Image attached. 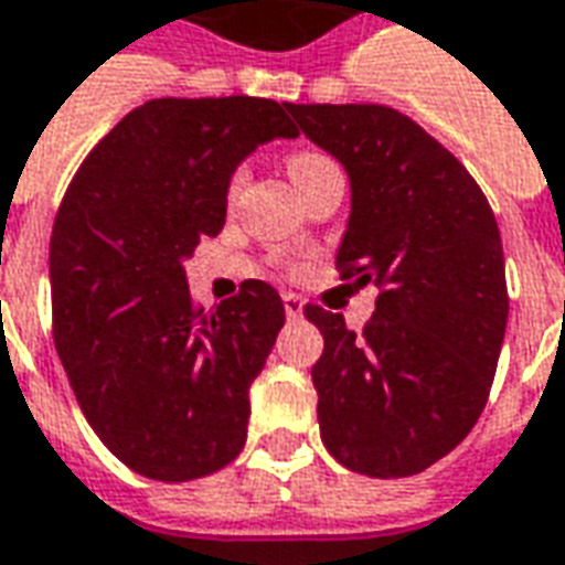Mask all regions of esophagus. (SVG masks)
I'll list each match as a JSON object with an SVG mask.
<instances>
[{
  "label": "esophagus",
  "mask_w": 565,
  "mask_h": 565,
  "mask_svg": "<svg viewBox=\"0 0 565 565\" xmlns=\"http://www.w3.org/2000/svg\"><path fill=\"white\" fill-rule=\"evenodd\" d=\"M284 311H287V318H302V299L296 294H284Z\"/></svg>",
  "instance_id": "obj_1"
}]
</instances>
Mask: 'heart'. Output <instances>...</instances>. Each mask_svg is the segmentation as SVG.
Listing matches in <instances>:
<instances>
[{
	"label": "heart",
	"mask_w": 565,
	"mask_h": 565,
	"mask_svg": "<svg viewBox=\"0 0 565 565\" xmlns=\"http://www.w3.org/2000/svg\"><path fill=\"white\" fill-rule=\"evenodd\" d=\"M327 164H333V161L327 159V156H321V152H315V149H299V152H294V156H290V161H287V168H290V177L296 180V186H302L311 173H318L321 168H327ZM244 183H247V168H244V164H235V168L228 171L226 199L228 201L238 199V195H242Z\"/></svg>",
	"instance_id": "b5f03b06"
}]
</instances>
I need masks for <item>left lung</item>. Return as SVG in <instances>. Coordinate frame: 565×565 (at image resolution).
<instances>
[{
    "mask_svg": "<svg viewBox=\"0 0 565 565\" xmlns=\"http://www.w3.org/2000/svg\"><path fill=\"white\" fill-rule=\"evenodd\" d=\"M290 116L351 177L339 278L379 287L361 333L306 306L323 337L311 366L323 447L358 475H419L487 406L508 323L499 223L468 168L392 106L290 104Z\"/></svg>",
    "mask_w": 565,
    "mask_h": 565,
    "instance_id": "1",
    "label": "left lung"
}]
</instances>
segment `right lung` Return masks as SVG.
<instances>
[{
    "label": "right lung",
    "instance_id": "obj_1",
    "mask_svg": "<svg viewBox=\"0 0 565 565\" xmlns=\"http://www.w3.org/2000/svg\"><path fill=\"white\" fill-rule=\"evenodd\" d=\"M266 97H161L78 164L51 232L54 349L78 406L131 471L183 483L242 452L250 382L284 327L266 281L204 311L183 259L226 223L228 171L296 137Z\"/></svg>",
    "mask_w": 565,
    "mask_h": 565
}]
</instances>
